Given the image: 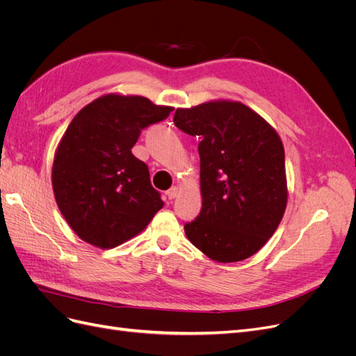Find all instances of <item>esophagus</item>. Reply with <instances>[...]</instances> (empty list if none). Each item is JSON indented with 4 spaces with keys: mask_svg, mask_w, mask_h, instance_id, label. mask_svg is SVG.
<instances>
[{
    "mask_svg": "<svg viewBox=\"0 0 356 356\" xmlns=\"http://www.w3.org/2000/svg\"><path fill=\"white\" fill-rule=\"evenodd\" d=\"M166 196L169 200H174L178 196V187H172L166 191Z\"/></svg>",
    "mask_w": 356,
    "mask_h": 356,
    "instance_id": "1",
    "label": "esophagus"
}]
</instances>
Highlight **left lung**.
Instances as JSON below:
<instances>
[{
    "mask_svg": "<svg viewBox=\"0 0 356 356\" xmlns=\"http://www.w3.org/2000/svg\"><path fill=\"white\" fill-rule=\"evenodd\" d=\"M174 123L199 136L202 209L184 225L188 241L218 263L260 251L286 208L285 152L261 115L236 101L178 108Z\"/></svg>",
    "mask_w": 356,
    "mask_h": 356,
    "instance_id": "8db88e82",
    "label": "left lung"
}]
</instances>
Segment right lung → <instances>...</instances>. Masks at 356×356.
<instances>
[{"mask_svg": "<svg viewBox=\"0 0 356 356\" xmlns=\"http://www.w3.org/2000/svg\"><path fill=\"white\" fill-rule=\"evenodd\" d=\"M172 111L144 96L110 93L72 118L55 153L51 184L63 218L80 239L110 250L141 233L163 208L132 147L143 129Z\"/></svg>", "mask_w": 356, "mask_h": 356, "instance_id": "add662e5", "label": "right lung"}]
</instances>
